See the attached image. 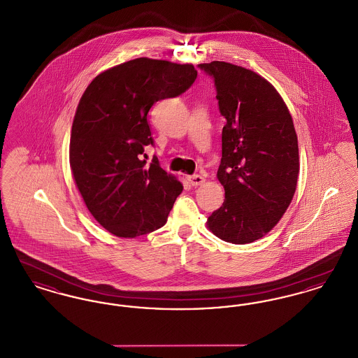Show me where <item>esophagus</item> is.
Segmentation results:
<instances>
[{"instance_id":"esophagus-1","label":"esophagus","mask_w":358,"mask_h":358,"mask_svg":"<svg viewBox=\"0 0 358 358\" xmlns=\"http://www.w3.org/2000/svg\"><path fill=\"white\" fill-rule=\"evenodd\" d=\"M187 181L190 182L192 187H199L204 184L205 178L200 174H193V176H187Z\"/></svg>"}]
</instances>
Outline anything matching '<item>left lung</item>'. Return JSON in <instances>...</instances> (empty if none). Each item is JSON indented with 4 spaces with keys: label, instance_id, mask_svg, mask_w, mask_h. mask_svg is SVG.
I'll use <instances>...</instances> for the list:
<instances>
[{
    "label": "left lung",
    "instance_id": "obj_1",
    "mask_svg": "<svg viewBox=\"0 0 358 358\" xmlns=\"http://www.w3.org/2000/svg\"><path fill=\"white\" fill-rule=\"evenodd\" d=\"M197 67L213 79L227 120L217 171L225 200L206 224L227 243H252L282 219L296 189L299 153L292 118L278 91L254 71L225 62Z\"/></svg>",
    "mask_w": 358,
    "mask_h": 358
}]
</instances>
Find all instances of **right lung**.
<instances>
[{"label": "right lung", "mask_w": 358, "mask_h": 358, "mask_svg": "<svg viewBox=\"0 0 358 358\" xmlns=\"http://www.w3.org/2000/svg\"><path fill=\"white\" fill-rule=\"evenodd\" d=\"M197 78L192 64L139 57L107 69L85 88L69 142V164L95 220L120 238L165 225L182 185L142 159L154 145L148 113L154 103L184 94Z\"/></svg>", "instance_id": "obj_1"}]
</instances>
